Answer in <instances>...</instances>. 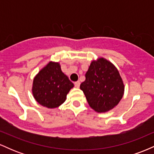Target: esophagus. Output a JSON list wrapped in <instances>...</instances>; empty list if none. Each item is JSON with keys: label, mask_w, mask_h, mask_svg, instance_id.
<instances>
[{"label": "esophagus", "mask_w": 154, "mask_h": 154, "mask_svg": "<svg viewBox=\"0 0 154 154\" xmlns=\"http://www.w3.org/2000/svg\"><path fill=\"white\" fill-rule=\"evenodd\" d=\"M75 85L76 88H78L79 87V85H80V82L79 81H77V82H75Z\"/></svg>", "instance_id": "1"}]
</instances>
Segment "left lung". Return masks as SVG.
I'll return each mask as SVG.
<instances>
[{
    "label": "left lung",
    "instance_id": "obj_1",
    "mask_svg": "<svg viewBox=\"0 0 154 154\" xmlns=\"http://www.w3.org/2000/svg\"><path fill=\"white\" fill-rule=\"evenodd\" d=\"M85 77L80 89L93 110L105 113L118 105L125 93V85L114 63L103 57L93 60Z\"/></svg>",
    "mask_w": 154,
    "mask_h": 154
}]
</instances>
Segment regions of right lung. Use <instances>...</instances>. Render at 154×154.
<instances>
[{"mask_svg": "<svg viewBox=\"0 0 154 154\" xmlns=\"http://www.w3.org/2000/svg\"><path fill=\"white\" fill-rule=\"evenodd\" d=\"M74 84L61 71L60 63L49 61L35 76L32 93L39 104L55 109L64 103Z\"/></svg>", "mask_w": 154, "mask_h": 154, "instance_id": "right-lung-1", "label": "right lung"}]
</instances>
